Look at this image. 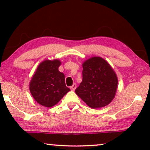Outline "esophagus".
<instances>
[{
    "mask_svg": "<svg viewBox=\"0 0 150 150\" xmlns=\"http://www.w3.org/2000/svg\"><path fill=\"white\" fill-rule=\"evenodd\" d=\"M76 84L74 83L73 85L70 87V89L71 90V91H74V90L76 89Z\"/></svg>",
    "mask_w": 150,
    "mask_h": 150,
    "instance_id": "1",
    "label": "esophagus"
}]
</instances>
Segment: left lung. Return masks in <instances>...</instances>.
Instances as JSON below:
<instances>
[{
  "label": "left lung",
  "instance_id": "1",
  "mask_svg": "<svg viewBox=\"0 0 150 150\" xmlns=\"http://www.w3.org/2000/svg\"><path fill=\"white\" fill-rule=\"evenodd\" d=\"M83 81L75 90L76 95L92 108L109 104L115 96L118 79L114 69L100 57L84 61Z\"/></svg>",
  "mask_w": 150,
  "mask_h": 150
}]
</instances>
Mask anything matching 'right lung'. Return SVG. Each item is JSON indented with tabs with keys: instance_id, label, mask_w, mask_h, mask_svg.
Segmentation results:
<instances>
[{
	"instance_id": "add662e5",
	"label": "right lung",
	"mask_w": 150,
	"mask_h": 150,
	"mask_svg": "<svg viewBox=\"0 0 150 150\" xmlns=\"http://www.w3.org/2000/svg\"><path fill=\"white\" fill-rule=\"evenodd\" d=\"M59 59L45 60L40 63L33 76L29 89L35 100L45 107H52L70 91L65 83V75L59 71Z\"/></svg>"
}]
</instances>
